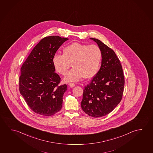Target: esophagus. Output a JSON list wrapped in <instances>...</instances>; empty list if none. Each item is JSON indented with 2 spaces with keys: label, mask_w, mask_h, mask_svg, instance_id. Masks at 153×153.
Returning a JSON list of instances; mask_svg holds the SVG:
<instances>
[{
  "label": "esophagus",
  "mask_w": 153,
  "mask_h": 153,
  "mask_svg": "<svg viewBox=\"0 0 153 153\" xmlns=\"http://www.w3.org/2000/svg\"><path fill=\"white\" fill-rule=\"evenodd\" d=\"M68 85L70 86L71 88H73V87H74V86H75V83H70L68 84Z\"/></svg>",
  "instance_id": "34e87169"
}]
</instances>
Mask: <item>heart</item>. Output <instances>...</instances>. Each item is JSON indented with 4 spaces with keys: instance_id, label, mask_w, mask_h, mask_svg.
I'll return each instance as SVG.
<instances>
[{
    "instance_id": "1",
    "label": "heart",
    "mask_w": 153,
    "mask_h": 153,
    "mask_svg": "<svg viewBox=\"0 0 153 153\" xmlns=\"http://www.w3.org/2000/svg\"><path fill=\"white\" fill-rule=\"evenodd\" d=\"M102 59L100 48L95 44L73 43L63 50V54H56L52 62L57 72L65 75L66 82L77 81L81 78H91L98 72Z\"/></svg>"
}]
</instances>
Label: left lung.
<instances>
[{
    "instance_id": "left-lung-1",
    "label": "left lung",
    "mask_w": 153,
    "mask_h": 153,
    "mask_svg": "<svg viewBox=\"0 0 153 153\" xmlns=\"http://www.w3.org/2000/svg\"><path fill=\"white\" fill-rule=\"evenodd\" d=\"M102 52L100 69L85 87L81 108L92 117L109 114L121 101L125 80L122 65L113 50L98 39L91 38Z\"/></svg>"
}]
</instances>
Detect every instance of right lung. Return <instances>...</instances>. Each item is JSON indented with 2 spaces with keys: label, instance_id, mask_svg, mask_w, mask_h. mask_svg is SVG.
<instances>
[{
  "label": "right lung",
  "instance_id": "1",
  "mask_svg": "<svg viewBox=\"0 0 153 153\" xmlns=\"http://www.w3.org/2000/svg\"><path fill=\"white\" fill-rule=\"evenodd\" d=\"M68 38L50 36L42 39L21 68L19 91L30 109L37 114L50 116L60 111L67 85H59L52 58Z\"/></svg>",
  "mask_w": 153,
  "mask_h": 153
}]
</instances>
